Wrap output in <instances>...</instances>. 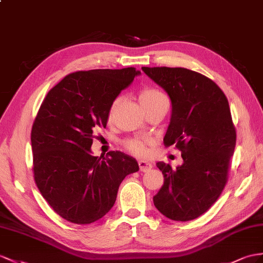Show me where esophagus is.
I'll return each instance as SVG.
<instances>
[{
	"label": "esophagus",
	"instance_id": "1",
	"mask_svg": "<svg viewBox=\"0 0 263 263\" xmlns=\"http://www.w3.org/2000/svg\"><path fill=\"white\" fill-rule=\"evenodd\" d=\"M138 165L141 172H147L152 169V164L150 162H146V161H139Z\"/></svg>",
	"mask_w": 263,
	"mask_h": 263
}]
</instances>
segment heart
Masks as SVG:
<instances>
[{
    "mask_svg": "<svg viewBox=\"0 0 263 263\" xmlns=\"http://www.w3.org/2000/svg\"><path fill=\"white\" fill-rule=\"evenodd\" d=\"M161 97H164V96L156 89H144L143 91H141L139 100H140L141 104H142V106H143ZM118 102H119V99H116L111 103V105L109 107V112H107V117H109V119L112 118ZM150 143H151V140L127 139V140L123 141V146L125 147V150H127L133 154H136V156H138V157H145L147 154V145H149Z\"/></svg>",
    "mask_w": 263,
    "mask_h": 263,
    "instance_id": "1",
    "label": "heart"
}]
</instances>
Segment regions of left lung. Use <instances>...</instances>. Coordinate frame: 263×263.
<instances>
[{"mask_svg": "<svg viewBox=\"0 0 263 263\" xmlns=\"http://www.w3.org/2000/svg\"><path fill=\"white\" fill-rule=\"evenodd\" d=\"M170 97L171 122L163 143L182 152L183 164L164 162V183L153 203L166 218L190 221L206 212L228 182L237 132L226 94L211 79L184 67H142Z\"/></svg>", "mask_w": 263, "mask_h": 263, "instance_id": "1", "label": "left lung"}]
</instances>
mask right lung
<instances>
[{"label":"right lung","mask_w":263,"mask_h":263,"mask_svg":"<svg viewBox=\"0 0 263 263\" xmlns=\"http://www.w3.org/2000/svg\"><path fill=\"white\" fill-rule=\"evenodd\" d=\"M138 74L136 67L70 73L40 106L31 131L33 176L42 197L66 221L89 224L102 218L123 179L139 170L136 159L121 151L91 154L111 103Z\"/></svg>","instance_id":"add662e5"}]
</instances>
